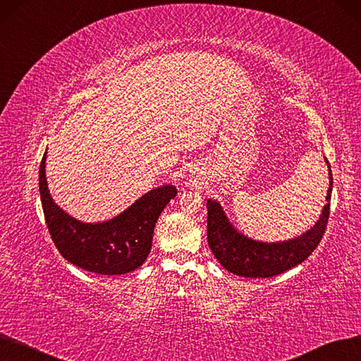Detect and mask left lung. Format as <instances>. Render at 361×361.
Wrapping results in <instances>:
<instances>
[{
	"mask_svg": "<svg viewBox=\"0 0 361 361\" xmlns=\"http://www.w3.org/2000/svg\"><path fill=\"white\" fill-rule=\"evenodd\" d=\"M329 190L326 206L317 221L304 234L286 241L267 243L253 240L229 222L219 201L207 200V241L219 264L229 272L241 277L268 279L290 269L305 259L319 246L329 219L330 197L334 178L327 158Z\"/></svg>",
	"mask_w": 361,
	"mask_h": 361,
	"instance_id": "8db88e82",
	"label": "left lung"
}]
</instances>
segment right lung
Instances as JSON below:
<instances>
[{"mask_svg": "<svg viewBox=\"0 0 361 361\" xmlns=\"http://www.w3.org/2000/svg\"><path fill=\"white\" fill-rule=\"evenodd\" d=\"M46 158L39 166V195L49 233L68 262L102 276H121L139 268L152 246L154 228L176 186H157L115 218L82 222L54 203L46 179Z\"/></svg>", "mask_w": 361, "mask_h": 361, "instance_id": "1", "label": "right lung"}]
</instances>
